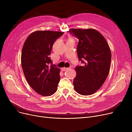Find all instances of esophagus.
I'll list each match as a JSON object with an SVG mask.
<instances>
[{
    "instance_id": "obj_1",
    "label": "esophagus",
    "mask_w": 132,
    "mask_h": 132,
    "mask_svg": "<svg viewBox=\"0 0 132 132\" xmlns=\"http://www.w3.org/2000/svg\"><path fill=\"white\" fill-rule=\"evenodd\" d=\"M71 68V67H67V68H66V67H64V68H63V69H64V71L70 70Z\"/></svg>"
}]
</instances>
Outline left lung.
I'll return each instance as SVG.
<instances>
[{"label":"left lung","instance_id":"left-lung-1","mask_svg":"<svg viewBox=\"0 0 132 132\" xmlns=\"http://www.w3.org/2000/svg\"><path fill=\"white\" fill-rule=\"evenodd\" d=\"M78 38V58L83 66H77L73 80L75 90L82 95L96 93L106 80L110 68L111 52L105 38L94 29H71Z\"/></svg>","mask_w":132,"mask_h":132}]
</instances>
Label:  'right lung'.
<instances>
[{"label": "right lung", "instance_id": "1", "mask_svg": "<svg viewBox=\"0 0 132 132\" xmlns=\"http://www.w3.org/2000/svg\"><path fill=\"white\" fill-rule=\"evenodd\" d=\"M63 34L61 31H36L29 35L23 44L21 65L24 76L32 89L42 96H51L57 90L60 70L52 65L49 55L54 42Z\"/></svg>", "mask_w": 132, "mask_h": 132}]
</instances>
